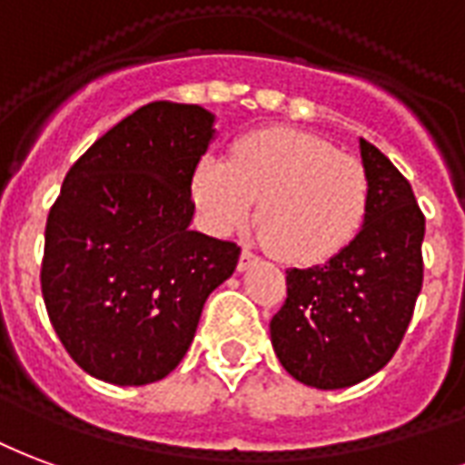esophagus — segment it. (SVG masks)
Here are the masks:
<instances>
[{"label": "esophagus", "mask_w": 465, "mask_h": 465, "mask_svg": "<svg viewBox=\"0 0 465 465\" xmlns=\"http://www.w3.org/2000/svg\"><path fill=\"white\" fill-rule=\"evenodd\" d=\"M255 262H257V255H252V252L245 247V250H242V255H240V260H237V270H240V272H245V270H250Z\"/></svg>", "instance_id": "obj_1"}]
</instances>
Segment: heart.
Segmentation results:
<instances>
[{"label": "heart", "instance_id": "1", "mask_svg": "<svg viewBox=\"0 0 465 465\" xmlns=\"http://www.w3.org/2000/svg\"><path fill=\"white\" fill-rule=\"evenodd\" d=\"M193 200L213 232L257 225L274 255L294 265L324 262L359 235L371 181L357 155L297 128H262L237 138L228 158L203 155Z\"/></svg>", "mask_w": 465, "mask_h": 465}]
</instances>
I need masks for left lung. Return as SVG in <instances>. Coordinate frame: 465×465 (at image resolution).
<instances>
[{
  "instance_id": "left-lung-1",
  "label": "left lung",
  "mask_w": 465,
  "mask_h": 465,
  "mask_svg": "<svg viewBox=\"0 0 465 465\" xmlns=\"http://www.w3.org/2000/svg\"><path fill=\"white\" fill-rule=\"evenodd\" d=\"M371 181L359 235L327 265L287 272L270 337L287 374L314 389L359 384L389 364L423 284V218L409 181L359 141Z\"/></svg>"
}]
</instances>
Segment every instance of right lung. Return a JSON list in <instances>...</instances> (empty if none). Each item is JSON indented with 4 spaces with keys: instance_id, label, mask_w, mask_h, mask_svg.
Instances as JSON below:
<instances>
[{
    "instance_id": "add662e5",
    "label": "right lung",
    "mask_w": 465,
    "mask_h": 465,
    "mask_svg": "<svg viewBox=\"0 0 465 465\" xmlns=\"http://www.w3.org/2000/svg\"><path fill=\"white\" fill-rule=\"evenodd\" d=\"M213 134L205 108L145 104L71 165L49 210L44 304L69 357L101 381L171 374L208 294L235 272L232 240L188 228Z\"/></svg>"
}]
</instances>
